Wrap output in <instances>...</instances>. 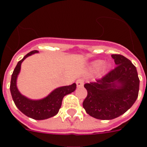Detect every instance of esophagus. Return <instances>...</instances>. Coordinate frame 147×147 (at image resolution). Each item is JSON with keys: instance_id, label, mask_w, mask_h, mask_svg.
<instances>
[{"instance_id": "34e87169", "label": "esophagus", "mask_w": 147, "mask_h": 147, "mask_svg": "<svg viewBox=\"0 0 147 147\" xmlns=\"http://www.w3.org/2000/svg\"><path fill=\"white\" fill-rule=\"evenodd\" d=\"M76 85H77V87H79V88H82V87L84 85V80H78L77 81H76Z\"/></svg>"}]
</instances>
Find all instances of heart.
<instances>
[{
	"mask_svg": "<svg viewBox=\"0 0 147 147\" xmlns=\"http://www.w3.org/2000/svg\"><path fill=\"white\" fill-rule=\"evenodd\" d=\"M104 64H105V62H104L103 60H96L92 63L91 67L93 70H96H96H99L100 68L104 65ZM110 67L109 65H107L106 66V67Z\"/></svg>",
	"mask_w": 147,
	"mask_h": 147,
	"instance_id": "b5f03b06",
	"label": "heart"
}]
</instances>
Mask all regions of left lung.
Listing matches in <instances>:
<instances>
[{"mask_svg": "<svg viewBox=\"0 0 147 147\" xmlns=\"http://www.w3.org/2000/svg\"><path fill=\"white\" fill-rule=\"evenodd\" d=\"M115 67L102 79L85 84L88 96L83 107L90 116L111 120L127 112L136 101L140 80L136 67L120 54H112Z\"/></svg>", "mask_w": 147, "mask_h": 147, "instance_id": "obj_1", "label": "left lung"}]
</instances>
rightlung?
<instances>
[{"mask_svg":"<svg viewBox=\"0 0 147 147\" xmlns=\"http://www.w3.org/2000/svg\"><path fill=\"white\" fill-rule=\"evenodd\" d=\"M35 53H38V51H32L28 53L21 60L18 62L11 75L10 91L16 107L24 115L35 120H44L53 117L58 113L62 105L63 97L74 91L76 85V83H74L68 86L56 88L48 96L42 99H29L22 95L17 88V78L20 73L21 63L26 58Z\"/></svg>","mask_w":147,"mask_h":147,"instance_id":"right-lung-1","label":"right lung"}]
</instances>
